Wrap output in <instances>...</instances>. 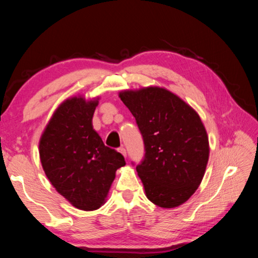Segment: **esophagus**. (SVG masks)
Returning <instances> with one entry per match:
<instances>
[{"label": "esophagus", "mask_w": 258, "mask_h": 258, "mask_svg": "<svg viewBox=\"0 0 258 258\" xmlns=\"http://www.w3.org/2000/svg\"><path fill=\"white\" fill-rule=\"evenodd\" d=\"M118 152L120 153V154H122L124 157H126V150L124 149L123 146H120V147H118Z\"/></svg>", "instance_id": "34e87169"}]
</instances>
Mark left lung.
<instances>
[{
	"mask_svg": "<svg viewBox=\"0 0 258 258\" xmlns=\"http://www.w3.org/2000/svg\"><path fill=\"white\" fill-rule=\"evenodd\" d=\"M119 97L143 138L145 154L136 171L147 199L164 208L183 204L201 184L210 154L199 114L160 87L125 91Z\"/></svg>",
	"mask_w": 258,
	"mask_h": 258,
	"instance_id": "obj_1",
	"label": "left lung"
}]
</instances>
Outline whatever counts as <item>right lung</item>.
Segmentation results:
<instances>
[{"label": "right lung", "instance_id": "1", "mask_svg": "<svg viewBox=\"0 0 258 258\" xmlns=\"http://www.w3.org/2000/svg\"><path fill=\"white\" fill-rule=\"evenodd\" d=\"M97 101L73 97L59 105L40 141L47 178L71 204L83 211L103 205L124 156L105 146L92 125Z\"/></svg>", "mask_w": 258, "mask_h": 258}]
</instances>
